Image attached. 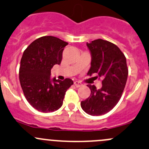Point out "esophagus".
Listing matches in <instances>:
<instances>
[{
	"mask_svg": "<svg viewBox=\"0 0 149 149\" xmlns=\"http://www.w3.org/2000/svg\"><path fill=\"white\" fill-rule=\"evenodd\" d=\"M74 85L76 87H81V86H83V84H82L80 81H76L74 82Z\"/></svg>",
	"mask_w": 149,
	"mask_h": 149,
	"instance_id": "1",
	"label": "esophagus"
}]
</instances>
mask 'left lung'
<instances>
[{"label": "left lung", "mask_w": 149, "mask_h": 149, "mask_svg": "<svg viewBox=\"0 0 149 149\" xmlns=\"http://www.w3.org/2000/svg\"><path fill=\"white\" fill-rule=\"evenodd\" d=\"M86 45L92 54L87 75L97 73L96 78L102 77V86L97 89L88 84L90 96L81 101V106L91 116H101L113 109L122 97L128 76L126 57L117 46L105 40H94Z\"/></svg>", "instance_id": "left-lung-1"}]
</instances>
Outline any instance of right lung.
<instances>
[{"label": "right lung", "instance_id": "1", "mask_svg": "<svg viewBox=\"0 0 149 149\" xmlns=\"http://www.w3.org/2000/svg\"><path fill=\"white\" fill-rule=\"evenodd\" d=\"M68 43L54 36L35 40L24 51L19 78L27 102L43 113L57 111L62 106L66 91L73 81L51 79V70L60 65L63 52Z\"/></svg>", "mask_w": 149, "mask_h": 149}]
</instances>
